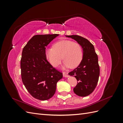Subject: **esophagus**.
I'll return each mask as SVG.
<instances>
[{
  "instance_id": "esophagus-1",
  "label": "esophagus",
  "mask_w": 123,
  "mask_h": 123,
  "mask_svg": "<svg viewBox=\"0 0 123 123\" xmlns=\"http://www.w3.org/2000/svg\"><path fill=\"white\" fill-rule=\"evenodd\" d=\"M63 76L64 77H68V74L67 73H66V72H64L63 73Z\"/></svg>"
}]
</instances>
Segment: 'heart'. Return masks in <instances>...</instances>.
Returning a JSON list of instances; mask_svg holds the SVG:
<instances>
[{"label": "heart", "instance_id": "b5f03b06", "mask_svg": "<svg viewBox=\"0 0 123 123\" xmlns=\"http://www.w3.org/2000/svg\"><path fill=\"white\" fill-rule=\"evenodd\" d=\"M45 55L47 60L55 67L60 64L62 57L64 68H74L82 60L83 52L79 43L70 40H62L55 43L53 47L46 48Z\"/></svg>", "mask_w": 123, "mask_h": 123}]
</instances>
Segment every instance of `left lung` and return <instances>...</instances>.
I'll use <instances>...</instances> for the list:
<instances>
[{
  "label": "left lung",
  "mask_w": 123,
  "mask_h": 123,
  "mask_svg": "<svg viewBox=\"0 0 123 123\" xmlns=\"http://www.w3.org/2000/svg\"><path fill=\"white\" fill-rule=\"evenodd\" d=\"M76 40L82 48L83 59L79 66L69 73L79 81L73 91L78 96L85 97L90 94L97 85L99 76L98 56L93 45L83 37L73 35H66Z\"/></svg>",
  "instance_id": "obj_1"
}]
</instances>
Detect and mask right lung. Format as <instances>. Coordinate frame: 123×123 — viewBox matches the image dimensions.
<instances>
[{"mask_svg": "<svg viewBox=\"0 0 123 123\" xmlns=\"http://www.w3.org/2000/svg\"><path fill=\"white\" fill-rule=\"evenodd\" d=\"M59 34L33 36L22 52L20 68L22 81L34 98L48 100L55 94L58 81L62 78L61 72L47 60L46 47Z\"/></svg>", "mask_w": 123, "mask_h": 123, "instance_id": "obj_1", "label": "right lung"}]
</instances>
